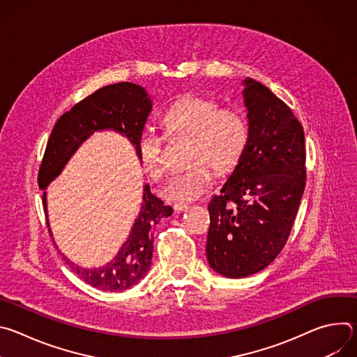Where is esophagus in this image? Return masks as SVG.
<instances>
[{
	"label": "esophagus",
	"instance_id": "obj_1",
	"mask_svg": "<svg viewBox=\"0 0 357 357\" xmlns=\"http://www.w3.org/2000/svg\"><path fill=\"white\" fill-rule=\"evenodd\" d=\"M188 209H189V206L186 205V203H175V205H174V211H175L176 213L185 212V211H188Z\"/></svg>",
	"mask_w": 357,
	"mask_h": 357
}]
</instances>
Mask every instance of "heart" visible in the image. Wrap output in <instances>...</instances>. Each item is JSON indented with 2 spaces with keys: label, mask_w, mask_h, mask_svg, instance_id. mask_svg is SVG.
Listing matches in <instances>:
<instances>
[{
  "label": "heart",
  "mask_w": 357,
  "mask_h": 357,
  "mask_svg": "<svg viewBox=\"0 0 357 357\" xmlns=\"http://www.w3.org/2000/svg\"><path fill=\"white\" fill-rule=\"evenodd\" d=\"M162 127L169 137H189L188 171L174 176L162 189L167 200H195L205 195L222 174L231 171L243 158L250 139V127L244 114L231 107H219L218 101L200 97H183L164 113ZM138 155L145 172L155 181L165 178L162 138L145 130L138 138Z\"/></svg>",
  "instance_id": "b5f03b06"
}]
</instances>
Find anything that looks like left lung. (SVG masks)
<instances>
[{
	"instance_id": "1",
	"label": "left lung",
	"mask_w": 357,
	"mask_h": 357,
	"mask_svg": "<svg viewBox=\"0 0 357 357\" xmlns=\"http://www.w3.org/2000/svg\"><path fill=\"white\" fill-rule=\"evenodd\" d=\"M250 139L208 205L209 266L227 278L256 274L285 245L305 189V135L291 109L263 83L243 80Z\"/></svg>"
}]
</instances>
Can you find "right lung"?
I'll return each instance as SVG.
<instances>
[{
  "instance_id": "1",
  "label": "right lung",
  "mask_w": 357,
  "mask_h": 357,
  "mask_svg": "<svg viewBox=\"0 0 357 357\" xmlns=\"http://www.w3.org/2000/svg\"><path fill=\"white\" fill-rule=\"evenodd\" d=\"M151 109L152 100L145 89L128 82L105 86L87 96L72 110L66 112L50 132L39 168V188L45 190L50 182L59 176L75 152L96 131L113 130L126 135L138 155V138ZM42 200L47 216L46 192H43ZM171 215L172 208L164 205L161 199L151 193L149 185H145L138 218L131 227L128 238L112 261L98 268H83L72 263L63 254L62 257L72 271L89 285L109 292L126 291L146 275L154 250V227L162 218ZM46 223L50 233L49 220Z\"/></svg>"
}]
</instances>
